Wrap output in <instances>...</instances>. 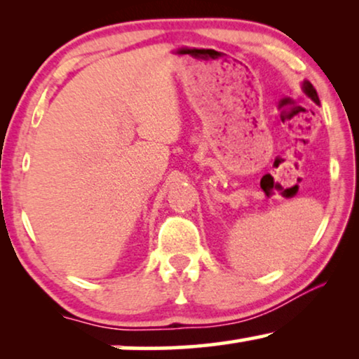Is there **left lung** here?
I'll return each mask as SVG.
<instances>
[{"label":"left lung","instance_id":"1","mask_svg":"<svg viewBox=\"0 0 359 359\" xmlns=\"http://www.w3.org/2000/svg\"><path fill=\"white\" fill-rule=\"evenodd\" d=\"M302 90H304V93H306V95L311 97V100L316 102V104H318V96H317V91H316V88L312 86V83L311 81H304L302 83Z\"/></svg>","mask_w":359,"mask_h":359}]
</instances>
